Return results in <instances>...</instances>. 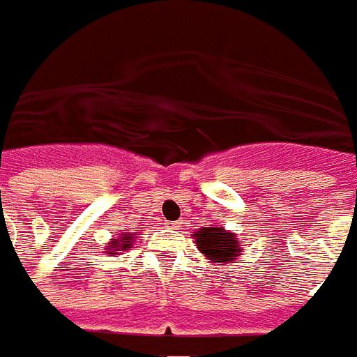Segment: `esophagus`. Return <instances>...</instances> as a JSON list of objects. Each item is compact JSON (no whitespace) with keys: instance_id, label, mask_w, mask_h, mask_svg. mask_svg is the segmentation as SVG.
I'll return each instance as SVG.
<instances>
[{"instance_id":"34e87169","label":"esophagus","mask_w":357,"mask_h":357,"mask_svg":"<svg viewBox=\"0 0 357 357\" xmlns=\"http://www.w3.org/2000/svg\"><path fill=\"white\" fill-rule=\"evenodd\" d=\"M167 227L170 228V230H178L179 222H167Z\"/></svg>"}]
</instances>
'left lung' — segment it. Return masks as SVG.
Masks as SVG:
<instances>
[{"label": "left lung", "instance_id": "1", "mask_svg": "<svg viewBox=\"0 0 357 357\" xmlns=\"http://www.w3.org/2000/svg\"><path fill=\"white\" fill-rule=\"evenodd\" d=\"M192 236L197 239L198 251L211 264L219 262L225 266L236 260L241 252V241L236 234L225 230V227H202Z\"/></svg>", "mask_w": 357, "mask_h": 357}]
</instances>
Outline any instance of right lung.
Instances as JSON below:
<instances>
[{"instance_id":"obj_1","label":"right lung","mask_w":357,"mask_h":357,"mask_svg":"<svg viewBox=\"0 0 357 357\" xmlns=\"http://www.w3.org/2000/svg\"><path fill=\"white\" fill-rule=\"evenodd\" d=\"M132 241H135V236H132V234H121V238L112 239L106 247H108V252H110V255H118V251H129Z\"/></svg>"}]
</instances>
